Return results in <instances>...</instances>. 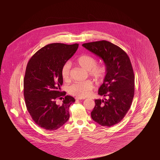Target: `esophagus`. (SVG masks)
<instances>
[{
  "mask_svg": "<svg viewBox=\"0 0 160 160\" xmlns=\"http://www.w3.org/2000/svg\"><path fill=\"white\" fill-rule=\"evenodd\" d=\"M84 99V98H80V97H76V100H81V99Z\"/></svg>",
  "mask_w": 160,
  "mask_h": 160,
  "instance_id": "obj_1",
  "label": "esophagus"
}]
</instances>
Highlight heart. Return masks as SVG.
Segmentation results:
<instances>
[{
  "label": "heart",
  "mask_w": 160,
  "mask_h": 160,
  "mask_svg": "<svg viewBox=\"0 0 160 160\" xmlns=\"http://www.w3.org/2000/svg\"><path fill=\"white\" fill-rule=\"evenodd\" d=\"M97 59L88 54H83L80 56L77 63L82 68L88 71L89 74L97 80H101L106 72L104 65H97ZM71 64L66 63L62 69V76L64 80L68 81L70 78ZM93 88V84L91 81L87 80L71 84L69 86L68 92L72 95L80 98H84L89 96L91 93Z\"/></svg>",
  "instance_id": "1"
}]
</instances>
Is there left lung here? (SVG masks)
<instances>
[{"instance_id":"8db88e82","label":"left lung","mask_w":160,"mask_h":160,"mask_svg":"<svg viewBox=\"0 0 160 160\" xmlns=\"http://www.w3.org/2000/svg\"><path fill=\"white\" fill-rule=\"evenodd\" d=\"M82 46L104 61L106 74L95 100L91 117L101 126L121 122L131 106L134 95V74L128 56L122 48L107 41L84 43Z\"/></svg>"}]
</instances>
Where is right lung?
Wrapping results in <instances>:
<instances>
[{
  "label": "right lung",
  "instance_id": "add662e5",
  "mask_svg": "<svg viewBox=\"0 0 160 160\" xmlns=\"http://www.w3.org/2000/svg\"><path fill=\"white\" fill-rule=\"evenodd\" d=\"M78 44H48L28 62L24 78V97L28 111L39 127L48 131L59 128L68 121L69 108L75 99L61 92L62 69L76 52ZM63 99L61 105L56 100Z\"/></svg>",
  "mask_w": 160,
  "mask_h": 160
}]
</instances>
